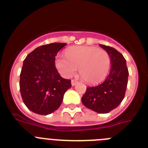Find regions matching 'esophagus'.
<instances>
[{"label":"esophagus","instance_id":"obj_1","mask_svg":"<svg viewBox=\"0 0 148 148\" xmlns=\"http://www.w3.org/2000/svg\"><path fill=\"white\" fill-rule=\"evenodd\" d=\"M77 83H78V82H77L76 80H72V81H71V84H72V86L75 85V84H76Z\"/></svg>","mask_w":148,"mask_h":148}]
</instances>
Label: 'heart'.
Listing matches in <instances>:
<instances>
[{"label": "heart", "mask_w": 148, "mask_h": 148, "mask_svg": "<svg viewBox=\"0 0 148 148\" xmlns=\"http://www.w3.org/2000/svg\"><path fill=\"white\" fill-rule=\"evenodd\" d=\"M56 66L64 78H70L79 67L84 82L95 84L106 78L110 67V58L105 50L88 46H75L67 49L65 56H58Z\"/></svg>", "instance_id": "obj_1"}]
</instances>
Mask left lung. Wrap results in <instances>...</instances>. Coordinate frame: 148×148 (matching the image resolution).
<instances>
[{"label": "left lung", "instance_id": "8db88e82", "mask_svg": "<svg viewBox=\"0 0 148 148\" xmlns=\"http://www.w3.org/2000/svg\"><path fill=\"white\" fill-rule=\"evenodd\" d=\"M110 58L111 69L105 81L95 87H87L82 101L86 108L99 113H108L116 108L125 98L128 81L126 60L114 48L99 44Z\"/></svg>", "mask_w": 148, "mask_h": 148}]
</instances>
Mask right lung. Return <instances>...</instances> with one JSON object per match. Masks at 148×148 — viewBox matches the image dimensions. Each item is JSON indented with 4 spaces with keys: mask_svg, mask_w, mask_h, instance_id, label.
Instances as JSON below:
<instances>
[{
    "mask_svg": "<svg viewBox=\"0 0 148 148\" xmlns=\"http://www.w3.org/2000/svg\"><path fill=\"white\" fill-rule=\"evenodd\" d=\"M66 44L52 43L38 47L27 55L20 74L23 103L33 113L48 115L58 109L71 81L63 78L56 67L58 51Z\"/></svg>",
    "mask_w": 148,
    "mask_h": 148,
    "instance_id": "1",
    "label": "right lung"
}]
</instances>
